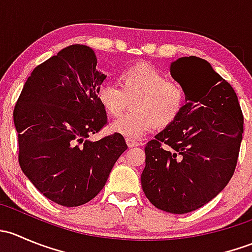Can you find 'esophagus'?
<instances>
[{
  "instance_id": "1",
  "label": "esophagus",
  "mask_w": 252,
  "mask_h": 252,
  "mask_svg": "<svg viewBox=\"0 0 252 252\" xmlns=\"http://www.w3.org/2000/svg\"><path fill=\"white\" fill-rule=\"evenodd\" d=\"M126 145H128L129 147H135V146H139L140 145V142H139L138 140H134V139H126Z\"/></svg>"
}]
</instances>
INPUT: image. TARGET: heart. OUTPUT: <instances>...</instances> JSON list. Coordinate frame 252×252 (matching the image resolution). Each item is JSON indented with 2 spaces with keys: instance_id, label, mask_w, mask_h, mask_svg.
Returning <instances> with one entry per match:
<instances>
[{
  "instance_id": "b5f03b06",
  "label": "heart",
  "mask_w": 252,
  "mask_h": 252,
  "mask_svg": "<svg viewBox=\"0 0 252 252\" xmlns=\"http://www.w3.org/2000/svg\"><path fill=\"white\" fill-rule=\"evenodd\" d=\"M119 89L105 83L98 86L96 98L106 114L117 117L130 99L131 112L110 126L112 133L128 139H139L156 126L173 124L185 106L183 86L154 65L136 63L119 74Z\"/></svg>"
}]
</instances>
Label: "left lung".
<instances>
[{
    "instance_id": "1",
    "label": "left lung",
    "mask_w": 252,
    "mask_h": 252,
    "mask_svg": "<svg viewBox=\"0 0 252 252\" xmlns=\"http://www.w3.org/2000/svg\"><path fill=\"white\" fill-rule=\"evenodd\" d=\"M171 75L184 89L185 106L173 124L147 142L141 187L157 208L183 215L210 202L228 184L244 118L235 91L207 61L178 58Z\"/></svg>"
}]
</instances>
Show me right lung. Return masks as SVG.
I'll return each instance as SVG.
<instances>
[{
    "label": "right lung",
    "instance_id": "add662e5",
    "mask_svg": "<svg viewBox=\"0 0 252 252\" xmlns=\"http://www.w3.org/2000/svg\"><path fill=\"white\" fill-rule=\"evenodd\" d=\"M96 64L89 46L63 48L32 70L14 108L23 173L45 197L65 207L93 200L128 149L118 134L89 139L107 122L96 98L106 75Z\"/></svg>",
    "mask_w": 252,
    "mask_h": 252
}]
</instances>
